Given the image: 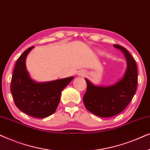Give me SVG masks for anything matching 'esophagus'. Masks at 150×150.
Wrapping results in <instances>:
<instances>
[{
  "label": "esophagus",
  "mask_w": 150,
  "mask_h": 150,
  "mask_svg": "<svg viewBox=\"0 0 150 150\" xmlns=\"http://www.w3.org/2000/svg\"><path fill=\"white\" fill-rule=\"evenodd\" d=\"M81 74H82V75H83V74L84 75V74H83V73H81Z\"/></svg>",
  "instance_id": "1"
}]
</instances>
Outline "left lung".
Instances as JSON below:
<instances>
[{
  "mask_svg": "<svg viewBox=\"0 0 150 150\" xmlns=\"http://www.w3.org/2000/svg\"><path fill=\"white\" fill-rule=\"evenodd\" d=\"M115 48L124 53L127 69L124 77L113 85L108 87L95 86L85 79L87 91L83 102L87 109L101 117H110L124 110L136 93L137 87V67L134 59L128 50L120 45Z\"/></svg>",
  "mask_w": 150,
  "mask_h": 150,
  "instance_id": "1",
  "label": "left lung"
}]
</instances>
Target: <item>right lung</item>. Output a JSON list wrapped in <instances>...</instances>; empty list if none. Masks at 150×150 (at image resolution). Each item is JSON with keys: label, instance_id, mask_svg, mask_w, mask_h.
<instances>
[{"label": "right lung", "instance_id": "add662e5", "mask_svg": "<svg viewBox=\"0 0 150 150\" xmlns=\"http://www.w3.org/2000/svg\"><path fill=\"white\" fill-rule=\"evenodd\" d=\"M34 46L22 53L15 65L11 82V91L16 106L36 118H45L54 113L60 102L62 90L73 76L56 81L37 83L26 68V57Z\"/></svg>", "mask_w": 150, "mask_h": 150}]
</instances>
